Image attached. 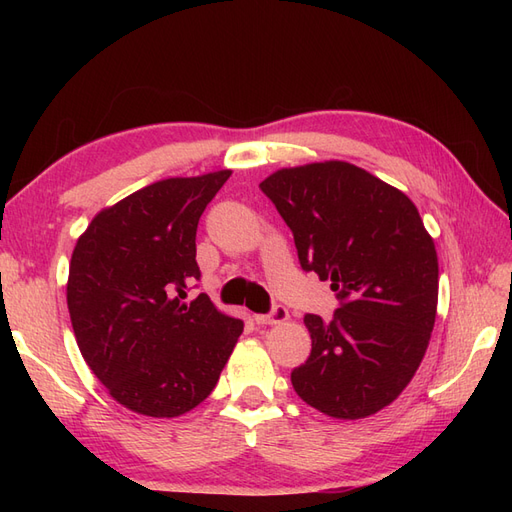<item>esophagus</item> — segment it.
Here are the masks:
<instances>
[{
  "label": "esophagus",
  "mask_w": 512,
  "mask_h": 512,
  "mask_svg": "<svg viewBox=\"0 0 512 512\" xmlns=\"http://www.w3.org/2000/svg\"><path fill=\"white\" fill-rule=\"evenodd\" d=\"M290 316H288V309L286 307H282V305H275L273 309H271V314H256L254 316V320L258 322V324H262V327H267V324H282V322H286Z\"/></svg>",
  "instance_id": "1"
}]
</instances>
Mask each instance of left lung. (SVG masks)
<instances>
[{"mask_svg": "<svg viewBox=\"0 0 512 512\" xmlns=\"http://www.w3.org/2000/svg\"><path fill=\"white\" fill-rule=\"evenodd\" d=\"M292 230L301 267L331 282V322L307 314L312 354L290 374L297 395L356 421L401 395L421 365L438 309V254L418 209L342 160L280 168L260 183Z\"/></svg>", "mask_w": 512, "mask_h": 512, "instance_id": "1", "label": "left lung"}]
</instances>
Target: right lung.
<instances>
[{
    "label": "right lung",
    "mask_w": 512,
    "mask_h": 512,
    "mask_svg": "<svg viewBox=\"0 0 512 512\" xmlns=\"http://www.w3.org/2000/svg\"><path fill=\"white\" fill-rule=\"evenodd\" d=\"M232 170L170 177L104 207L74 245L68 312L76 344L117 404L175 418L211 395L243 320L198 294L196 228Z\"/></svg>",
    "instance_id": "1"
}]
</instances>
